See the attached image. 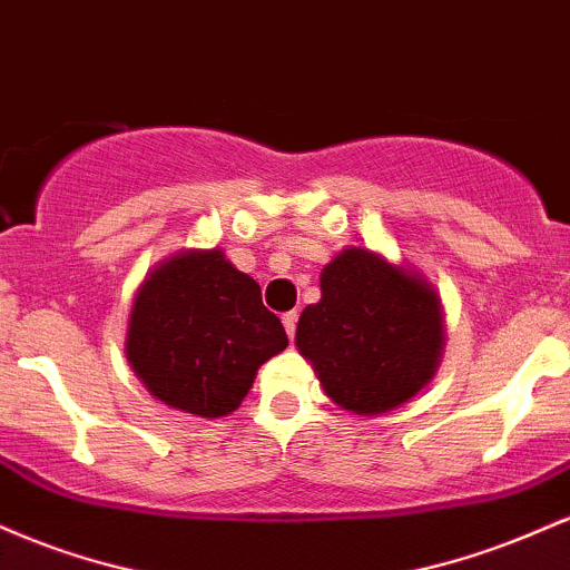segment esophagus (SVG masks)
<instances>
[{"label": "esophagus", "mask_w": 570, "mask_h": 570, "mask_svg": "<svg viewBox=\"0 0 570 570\" xmlns=\"http://www.w3.org/2000/svg\"><path fill=\"white\" fill-rule=\"evenodd\" d=\"M297 318H299L297 311H289V313H284V316H281L286 335H289V337H294V332H297Z\"/></svg>", "instance_id": "34e87169"}]
</instances>
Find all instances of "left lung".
<instances>
[{"mask_svg": "<svg viewBox=\"0 0 570 570\" xmlns=\"http://www.w3.org/2000/svg\"><path fill=\"white\" fill-rule=\"evenodd\" d=\"M297 348L332 402L383 415L410 402L440 367V294L383 254L343 248L322 271V299L299 316Z\"/></svg>", "mask_w": 570, "mask_h": 570, "instance_id": "obj_1", "label": "left lung"}]
</instances>
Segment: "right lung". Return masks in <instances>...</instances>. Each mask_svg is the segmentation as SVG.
I'll return each mask as SVG.
<instances>
[{"mask_svg":"<svg viewBox=\"0 0 570 570\" xmlns=\"http://www.w3.org/2000/svg\"><path fill=\"white\" fill-rule=\"evenodd\" d=\"M289 345L259 284L219 248H189L144 278L134 297L126 356L168 407L222 417L240 407L254 375Z\"/></svg>","mask_w":570,"mask_h":570,"instance_id":"obj_1","label":"right lung"}]
</instances>
